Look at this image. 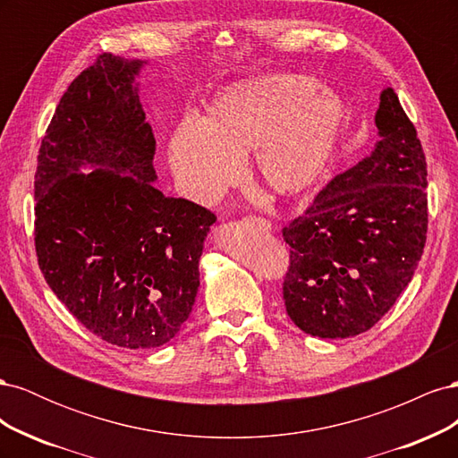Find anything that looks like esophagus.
<instances>
[{"label": "esophagus", "mask_w": 458, "mask_h": 458, "mask_svg": "<svg viewBox=\"0 0 458 458\" xmlns=\"http://www.w3.org/2000/svg\"><path fill=\"white\" fill-rule=\"evenodd\" d=\"M250 221H254V224H258V225H263V227H271V224L267 219H263V217H250Z\"/></svg>", "instance_id": "esophagus-1"}]
</instances>
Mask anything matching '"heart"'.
Segmentation results:
<instances>
[{
    "label": "heart",
    "mask_w": 458,
    "mask_h": 458,
    "mask_svg": "<svg viewBox=\"0 0 458 458\" xmlns=\"http://www.w3.org/2000/svg\"><path fill=\"white\" fill-rule=\"evenodd\" d=\"M345 105L306 74H281L233 84L216 95L202 120L179 123L168 145L177 183L212 204L237 182L252 150L258 182L279 195L311 187L335 155Z\"/></svg>",
    "instance_id": "1"
}]
</instances>
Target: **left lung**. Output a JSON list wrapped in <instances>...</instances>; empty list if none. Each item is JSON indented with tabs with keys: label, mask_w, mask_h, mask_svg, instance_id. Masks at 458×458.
I'll list each match as a JSON object with an SVG mask.
<instances>
[{
	"label": "left lung",
	"mask_w": 458,
	"mask_h": 458,
	"mask_svg": "<svg viewBox=\"0 0 458 458\" xmlns=\"http://www.w3.org/2000/svg\"><path fill=\"white\" fill-rule=\"evenodd\" d=\"M380 140L286 224L288 317L306 335L350 338L390 311L411 283L428 231L426 158L392 88L380 93Z\"/></svg>",
	"instance_id": "left-lung-1"
}]
</instances>
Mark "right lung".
Masks as SVG:
<instances>
[{
	"mask_svg": "<svg viewBox=\"0 0 458 458\" xmlns=\"http://www.w3.org/2000/svg\"><path fill=\"white\" fill-rule=\"evenodd\" d=\"M145 64L103 53L68 86L34 182L49 288L95 336L130 350L158 348L183 327L216 224L210 210L152 185L157 141L135 81Z\"/></svg>",
	"mask_w": 458,
	"mask_h": 458,
	"instance_id": "add662e5",
	"label": "right lung"
}]
</instances>
